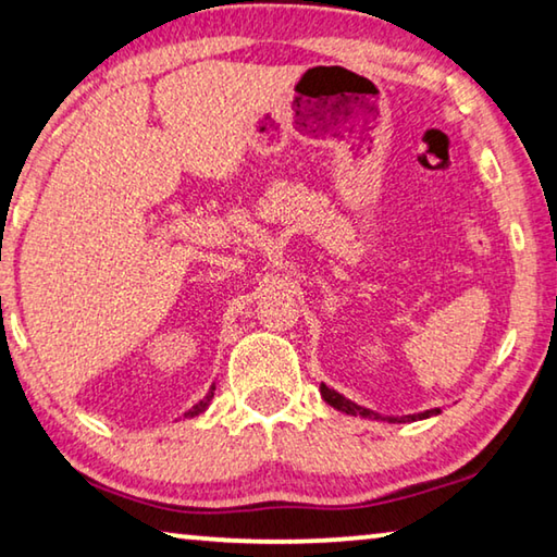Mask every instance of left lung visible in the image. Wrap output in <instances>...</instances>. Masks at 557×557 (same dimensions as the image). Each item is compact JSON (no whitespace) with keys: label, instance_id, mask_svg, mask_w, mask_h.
Instances as JSON below:
<instances>
[{"label":"left lung","instance_id":"obj_1","mask_svg":"<svg viewBox=\"0 0 557 557\" xmlns=\"http://www.w3.org/2000/svg\"><path fill=\"white\" fill-rule=\"evenodd\" d=\"M320 394L326 404L334 406V409L342 413H349V417H364V419H376V421H419V419H429V417H436V413H441V409H429V411H419V413H406V417H382L379 411L367 409V406H359L357 401L347 399L344 394L334 392L332 386H326L324 382L320 384Z\"/></svg>","mask_w":557,"mask_h":557}]
</instances>
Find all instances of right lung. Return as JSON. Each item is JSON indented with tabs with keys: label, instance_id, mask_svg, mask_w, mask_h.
<instances>
[{
	"label": "right lung",
	"instance_id": "obj_1",
	"mask_svg": "<svg viewBox=\"0 0 557 557\" xmlns=\"http://www.w3.org/2000/svg\"><path fill=\"white\" fill-rule=\"evenodd\" d=\"M213 392H215V384H213V386H210V392H208L206 396H202V399H200L198 404H193V406H190V409L183 413V417H188V419H193V417H200V413H202V411H206V409H208V406H210V401H213Z\"/></svg>",
	"mask_w": 557,
	"mask_h": 557
}]
</instances>
